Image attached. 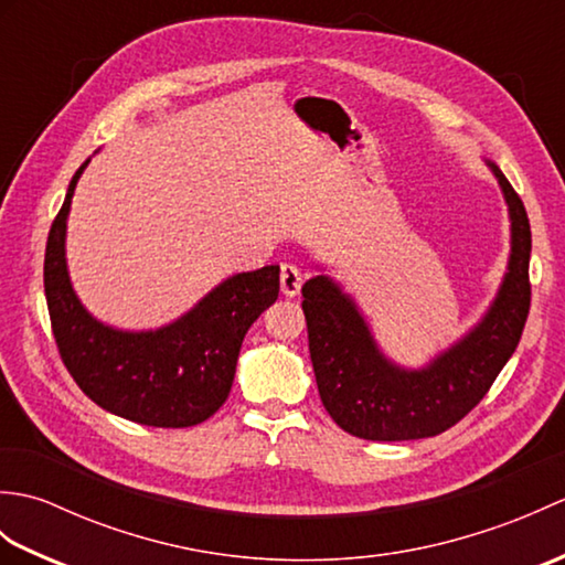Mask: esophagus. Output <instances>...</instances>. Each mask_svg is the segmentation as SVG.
I'll return each instance as SVG.
<instances>
[{
    "instance_id": "esophagus-1",
    "label": "esophagus",
    "mask_w": 565,
    "mask_h": 565,
    "mask_svg": "<svg viewBox=\"0 0 565 565\" xmlns=\"http://www.w3.org/2000/svg\"><path fill=\"white\" fill-rule=\"evenodd\" d=\"M281 291L284 296H296L301 291V284H303V276L301 269L296 267V264H281Z\"/></svg>"
}]
</instances>
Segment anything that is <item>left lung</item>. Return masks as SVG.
Segmentation results:
<instances>
[{
    "label": "left lung",
    "instance_id": "left-lung-1",
    "mask_svg": "<svg viewBox=\"0 0 565 565\" xmlns=\"http://www.w3.org/2000/svg\"><path fill=\"white\" fill-rule=\"evenodd\" d=\"M512 218L510 271L486 320L423 371L388 364L347 298L328 276L303 284L308 350L320 401L344 431L371 441L435 437L454 427L493 386L514 354L532 303V231L524 203L495 164Z\"/></svg>",
    "mask_w": 565,
    "mask_h": 565
}]
</instances>
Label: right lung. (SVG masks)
Listing matches in <instances>:
<instances>
[{
	"instance_id": "obj_1",
	"label": "right lung",
	"mask_w": 565,
	"mask_h": 565,
	"mask_svg": "<svg viewBox=\"0 0 565 565\" xmlns=\"http://www.w3.org/2000/svg\"><path fill=\"white\" fill-rule=\"evenodd\" d=\"M87 162L72 177L45 245V301L60 359L104 411L150 427L199 425L231 393L245 332L279 296V267L233 276L158 332L102 326L79 306L65 267V221Z\"/></svg>"
}]
</instances>
